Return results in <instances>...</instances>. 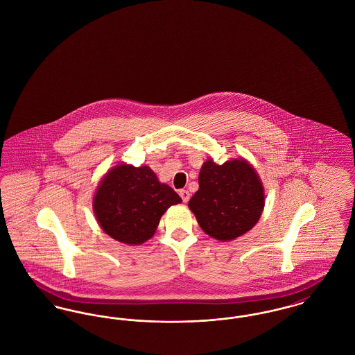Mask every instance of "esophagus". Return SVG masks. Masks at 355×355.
<instances>
[{
	"mask_svg": "<svg viewBox=\"0 0 355 355\" xmlns=\"http://www.w3.org/2000/svg\"><path fill=\"white\" fill-rule=\"evenodd\" d=\"M179 195H180V198L183 199L184 203H187V202L189 200V192H188L187 189H180V191H179Z\"/></svg>",
	"mask_w": 355,
	"mask_h": 355,
	"instance_id": "esophagus-1",
	"label": "esophagus"
}]
</instances>
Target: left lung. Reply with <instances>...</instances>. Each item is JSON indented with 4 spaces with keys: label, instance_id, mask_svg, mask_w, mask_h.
<instances>
[{
    "label": "left lung",
    "instance_id": "left-lung-1",
    "mask_svg": "<svg viewBox=\"0 0 355 355\" xmlns=\"http://www.w3.org/2000/svg\"><path fill=\"white\" fill-rule=\"evenodd\" d=\"M188 207L208 236L230 242L258 223L264 208V187L258 172L243 157L223 164L208 159Z\"/></svg>",
    "mask_w": 355,
    "mask_h": 355
}]
</instances>
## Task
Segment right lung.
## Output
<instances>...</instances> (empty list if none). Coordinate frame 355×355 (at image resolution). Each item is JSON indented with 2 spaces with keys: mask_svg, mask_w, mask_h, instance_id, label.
<instances>
[{
  "mask_svg": "<svg viewBox=\"0 0 355 355\" xmlns=\"http://www.w3.org/2000/svg\"><path fill=\"white\" fill-rule=\"evenodd\" d=\"M182 198L160 183L148 167L120 163L100 180L94 196L96 220L117 242L130 245L150 239L163 214Z\"/></svg>",
  "mask_w": 355,
  "mask_h": 355,
  "instance_id": "add662e5",
  "label": "right lung"
}]
</instances>
